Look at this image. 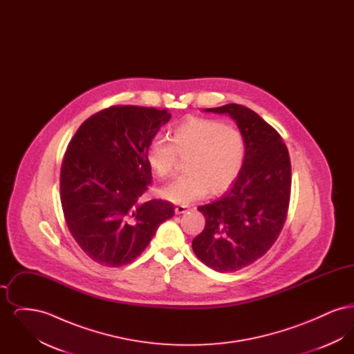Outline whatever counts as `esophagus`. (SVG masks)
<instances>
[{"instance_id": "1", "label": "esophagus", "mask_w": 354, "mask_h": 354, "mask_svg": "<svg viewBox=\"0 0 354 354\" xmlns=\"http://www.w3.org/2000/svg\"><path fill=\"white\" fill-rule=\"evenodd\" d=\"M187 209H188L187 205H176V207H175V214H176V215L185 214V212H187Z\"/></svg>"}]
</instances>
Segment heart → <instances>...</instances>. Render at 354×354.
Returning <instances> with one entry per match:
<instances>
[{
	"mask_svg": "<svg viewBox=\"0 0 354 354\" xmlns=\"http://www.w3.org/2000/svg\"><path fill=\"white\" fill-rule=\"evenodd\" d=\"M245 145L240 131L219 120L189 118L172 129L169 139L153 138L146 159L159 178H169L185 158L187 174L162 187L159 195L175 204H188L209 191L220 194L232 185L243 167Z\"/></svg>",
	"mask_w": 354,
	"mask_h": 354,
	"instance_id": "b5f03b06",
	"label": "heart"
}]
</instances>
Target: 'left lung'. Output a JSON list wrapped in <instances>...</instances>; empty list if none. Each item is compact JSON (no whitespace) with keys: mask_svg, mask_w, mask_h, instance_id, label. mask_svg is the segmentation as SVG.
<instances>
[{"mask_svg":"<svg viewBox=\"0 0 354 354\" xmlns=\"http://www.w3.org/2000/svg\"><path fill=\"white\" fill-rule=\"evenodd\" d=\"M205 111L235 120L245 155L232 187L218 201L198 208L205 227L192 240V250L207 267L235 272L266 254L284 227L290 159L280 134L251 109L230 103Z\"/></svg>","mask_w":354,"mask_h":354,"instance_id":"1","label":"left lung"}]
</instances>
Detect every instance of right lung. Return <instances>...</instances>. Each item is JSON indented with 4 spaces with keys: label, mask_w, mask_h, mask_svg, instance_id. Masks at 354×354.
<instances>
[{
    "label": "right lung",
    "mask_w": 354,
    "mask_h": 354,
    "mask_svg": "<svg viewBox=\"0 0 354 354\" xmlns=\"http://www.w3.org/2000/svg\"><path fill=\"white\" fill-rule=\"evenodd\" d=\"M171 118L166 109L111 106L86 119L64 155L59 191L68 231L91 260L130 264L174 204L140 198L151 185L149 143Z\"/></svg>",
    "instance_id": "add662e5"
}]
</instances>
